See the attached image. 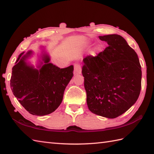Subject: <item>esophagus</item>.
I'll return each instance as SVG.
<instances>
[{
  "instance_id": "1",
  "label": "esophagus",
  "mask_w": 154,
  "mask_h": 154,
  "mask_svg": "<svg viewBox=\"0 0 154 154\" xmlns=\"http://www.w3.org/2000/svg\"><path fill=\"white\" fill-rule=\"evenodd\" d=\"M81 73V67L79 64L75 63L74 65V74L79 75Z\"/></svg>"
}]
</instances>
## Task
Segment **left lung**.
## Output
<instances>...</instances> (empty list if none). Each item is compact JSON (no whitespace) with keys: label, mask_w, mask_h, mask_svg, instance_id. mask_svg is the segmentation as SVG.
<instances>
[{"label":"left lung","mask_w":154,"mask_h":154,"mask_svg":"<svg viewBox=\"0 0 154 154\" xmlns=\"http://www.w3.org/2000/svg\"><path fill=\"white\" fill-rule=\"evenodd\" d=\"M109 46L83 59L82 74L88 108L93 113L115 119L128 110L141 90L138 55L120 35L99 36Z\"/></svg>","instance_id":"8db88e82"}]
</instances>
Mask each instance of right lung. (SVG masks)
Instances as JSON below:
<instances>
[{
  "label": "right lung",
  "mask_w": 154,
  "mask_h": 154,
  "mask_svg": "<svg viewBox=\"0 0 154 154\" xmlns=\"http://www.w3.org/2000/svg\"><path fill=\"white\" fill-rule=\"evenodd\" d=\"M24 54L19 55L12 67V91L29 113L47 115L54 112L61 103L65 88L73 76V65L60 69L50 63V56L44 54L43 61L35 69L26 62L32 51Z\"/></svg>",
  "instance_id": "obj_1"
}]
</instances>
